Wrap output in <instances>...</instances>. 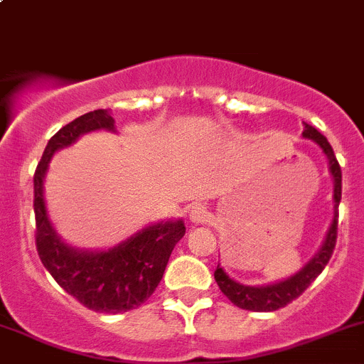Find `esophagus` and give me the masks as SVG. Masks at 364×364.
<instances>
[{
  "label": "esophagus",
  "mask_w": 364,
  "mask_h": 364,
  "mask_svg": "<svg viewBox=\"0 0 364 364\" xmlns=\"http://www.w3.org/2000/svg\"><path fill=\"white\" fill-rule=\"evenodd\" d=\"M188 218L192 223H204L209 220V209L203 204H196L190 208Z\"/></svg>",
  "instance_id": "esophagus-1"
}]
</instances>
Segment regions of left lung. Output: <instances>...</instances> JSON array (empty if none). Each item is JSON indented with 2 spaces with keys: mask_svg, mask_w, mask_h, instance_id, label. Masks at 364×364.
Segmentation results:
<instances>
[{
  "mask_svg": "<svg viewBox=\"0 0 364 364\" xmlns=\"http://www.w3.org/2000/svg\"><path fill=\"white\" fill-rule=\"evenodd\" d=\"M304 137L311 139V141L317 142L321 146V149L324 151L326 159L329 161V171H331L333 179H335V218H333L331 227H329V232L326 236L324 245L318 250L317 255L299 271L294 277L287 278V280L280 282V284L273 285H264V287H250V285H241L237 282H234L232 278L227 277L225 271L220 266H216L215 271V280L218 284L220 291L223 292L230 299V303L236 304V306L243 308V310L250 311H274L278 308L287 306L289 303L297 299L308 287H310L311 282L322 273V269L326 267V264L331 259L333 250L336 247V236H338V204L341 200V168L338 160H336L335 151H333L331 144L328 142V139L321 134L318 130H315L311 124L304 123Z\"/></svg>",
  "mask_w": 364,
  "mask_h": 364,
  "instance_id": "8db88e82",
  "label": "left lung"
}]
</instances>
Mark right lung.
Returning <instances> with one entry per match:
<instances>
[{
  "mask_svg": "<svg viewBox=\"0 0 364 364\" xmlns=\"http://www.w3.org/2000/svg\"><path fill=\"white\" fill-rule=\"evenodd\" d=\"M114 130L109 109L82 114L47 142L33 176L35 243L40 260L63 291L82 306L100 314H123L141 306L159 287L176 243L185 236V223L160 222L149 225L104 252H80L67 247L54 232L43 203V176L50 156L87 132Z\"/></svg>",
  "mask_w": 364,
  "mask_h": 364,
  "instance_id": "1",
  "label": "right lung"
}]
</instances>
